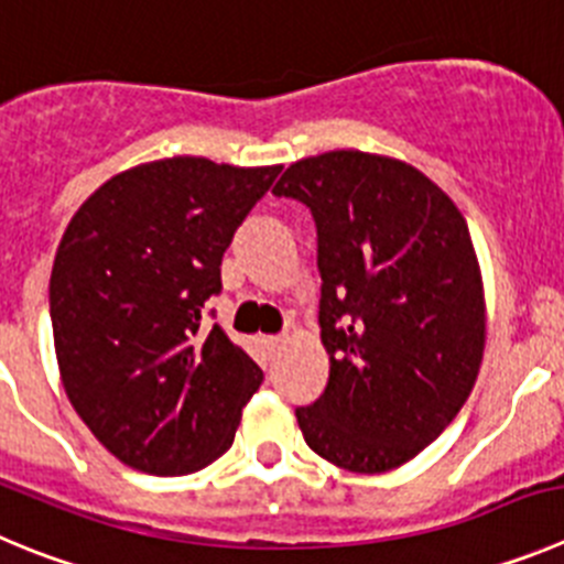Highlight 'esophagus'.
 Instances as JSON below:
<instances>
[{"mask_svg": "<svg viewBox=\"0 0 564 564\" xmlns=\"http://www.w3.org/2000/svg\"><path fill=\"white\" fill-rule=\"evenodd\" d=\"M262 349H265L268 360H273L282 349H285V338H282V335H268V338H262Z\"/></svg>", "mask_w": 564, "mask_h": 564, "instance_id": "34e87169", "label": "esophagus"}]
</instances>
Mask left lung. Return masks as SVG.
<instances>
[{"label": "left lung", "mask_w": 564, "mask_h": 564, "mask_svg": "<svg viewBox=\"0 0 564 564\" xmlns=\"http://www.w3.org/2000/svg\"><path fill=\"white\" fill-rule=\"evenodd\" d=\"M273 195L313 212L318 327L329 380L296 408L310 451L389 473L456 420L481 369L484 282L451 195L400 159L329 151L291 164Z\"/></svg>", "instance_id": "1"}]
</instances>
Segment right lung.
<instances>
[{"label": "right lung", "instance_id": "right-lung-1", "mask_svg": "<svg viewBox=\"0 0 564 564\" xmlns=\"http://www.w3.org/2000/svg\"><path fill=\"white\" fill-rule=\"evenodd\" d=\"M273 167L173 156L113 175L61 237L50 318L61 380L111 456L198 473L235 442L262 369L212 324L220 262Z\"/></svg>", "mask_w": 564, "mask_h": 564}]
</instances>
